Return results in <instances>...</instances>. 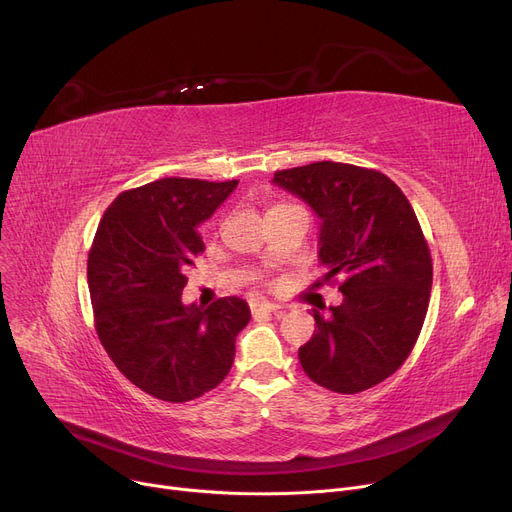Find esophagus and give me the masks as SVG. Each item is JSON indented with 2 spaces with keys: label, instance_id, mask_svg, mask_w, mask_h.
I'll return each instance as SVG.
<instances>
[{
  "label": "esophagus",
  "instance_id": "esophagus-1",
  "mask_svg": "<svg viewBox=\"0 0 512 512\" xmlns=\"http://www.w3.org/2000/svg\"><path fill=\"white\" fill-rule=\"evenodd\" d=\"M282 305H276V303H267V301H259V299H253L251 301V311L253 313H261V311H265V313H282Z\"/></svg>",
  "mask_w": 512,
  "mask_h": 512
}]
</instances>
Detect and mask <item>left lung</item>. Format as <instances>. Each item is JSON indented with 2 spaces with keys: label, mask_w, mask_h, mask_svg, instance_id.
Wrapping results in <instances>:
<instances>
[{
  "label": "left lung",
  "mask_w": 512,
  "mask_h": 512,
  "mask_svg": "<svg viewBox=\"0 0 512 512\" xmlns=\"http://www.w3.org/2000/svg\"><path fill=\"white\" fill-rule=\"evenodd\" d=\"M274 182L321 220L319 261L344 299L328 315L313 309L315 332L299 348L309 378L357 394L407 361L432 290V255L405 193L382 172L338 161L280 170Z\"/></svg>",
  "instance_id": "obj_1"
}]
</instances>
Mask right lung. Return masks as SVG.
Wrapping results in <instances>:
<instances>
[{"label":"right lung","instance_id":"add662e5","mask_svg":"<svg viewBox=\"0 0 512 512\" xmlns=\"http://www.w3.org/2000/svg\"><path fill=\"white\" fill-rule=\"evenodd\" d=\"M238 180L161 178L105 209L87 261L95 330L134 386L186 402L218 386L234 363L251 309L238 297L207 309L182 303L186 267L203 253L197 232Z\"/></svg>","mask_w":512,"mask_h":512}]
</instances>
